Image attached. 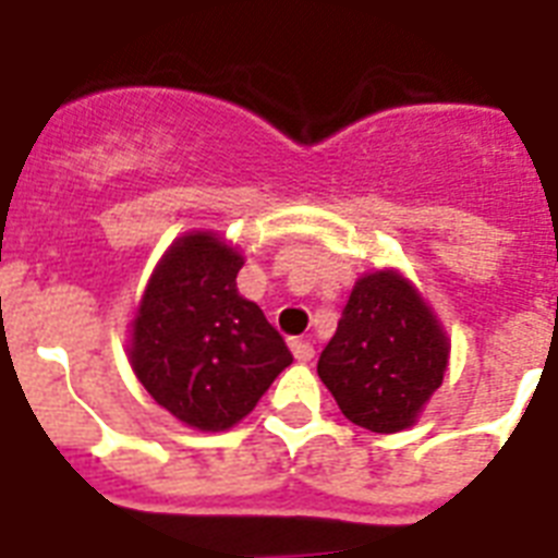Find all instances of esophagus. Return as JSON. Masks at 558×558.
I'll return each mask as SVG.
<instances>
[{"label":"esophagus","mask_w":558,"mask_h":558,"mask_svg":"<svg viewBox=\"0 0 558 558\" xmlns=\"http://www.w3.org/2000/svg\"><path fill=\"white\" fill-rule=\"evenodd\" d=\"M290 349H292V357H295V361H299V363L313 361V345H311V342L292 340V342H290Z\"/></svg>","instance_id":"obj_1"}]
</instances>
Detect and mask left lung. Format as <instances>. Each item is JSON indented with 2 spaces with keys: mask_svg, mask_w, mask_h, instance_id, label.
I'll list each match as a JSON object with an SVG mask.
<instances>
[{
  "mask_svg": "<svg viewBox=\"0 0 558 558\" xmlns=\"http://www.w3.org/2000/svg\"><path fill=\"white\" fill-rule=\"evenodd\" d=\"M447 366L449 337L432 304L399 268H378L354 280L316 369L345 420L396 435L420 420Z\"/></svg>",
  "mask_w": 558,
  "mask_h": 558,
  "instance_id": "left-lung-1",
  "label": "left lung"
}]
</instances>
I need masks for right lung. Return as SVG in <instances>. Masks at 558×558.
I'll return each mask as SVG.
<instances>
[{
	"mask_svg": "<svg viewBox=\"0 0 558 558\" xmlns=\"http://www.w3.org/2000/svg\"><path fill=\"white\" fill-rule=\"evenodd\" d=\"M245 254L216 230L171 242L130 322V366L183 426L227 432L292 363L254 301L239 295Z\"/></svg>",
	"mask_w": 558,
	"mask_h": 558,
	"instance_id": "add662e5",
	"label": "right lung"
}]
</instances>
